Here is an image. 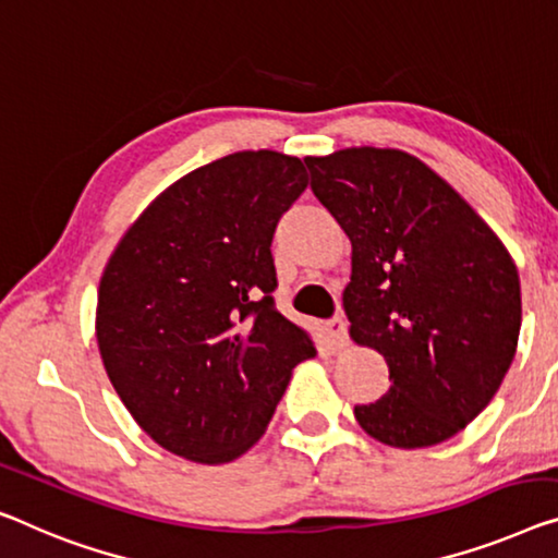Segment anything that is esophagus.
<instances>
[{"instance_id":"34e87169","label":"esophagus","mask_w":558,"mask_h":558,"mask_svg":"<svg viewBox=\"0 0 558 558\" xmlns=\"http://www.w3.org/2000/svg\"><path fill=\"white\" fill-rule=\"evenodd\" d=\"M328 332H330V340L332 345H336V351H343L348 345V326L343 318H332L328 320Z\"/></svg>"}]
</instances>
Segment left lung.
I'll return each mask as SVG.
<instances>
[{
    "label": "left lung",
    "mask_w": 558,
    "mask_h": 558,
    "mask_svg": "<svg viewBox=\"0 0 558 558\" xmlns=\"http://www.w3.org/2000/svg\"><path fill=\"white\" fill-rule=\"evenodd\" d=\"M305 165L353 247L351 338L388 365V390L355 405V421L393 448L456 436L492 403L517 355L521 282L509 251L403 149L345 147Z\"/></svg>",
    "instance_id": "8db88e82"
}]
</instances>
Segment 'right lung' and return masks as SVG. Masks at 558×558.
<instances>
[{
    "label": "right lung",
    "instance_id": "obj_1",
    "mask_svg": "<svg viewBox=\"0 0 558 558\" xmlns=\"http://www.w3.org/2000/svg\"><path fill=\"white\" fill-rule=\"evenodd\" d=\"M298 157L245 149L162 190L97 290V345L124 409L165 451L220 465L268 428L307 330L272 303L270 243L303 195Z\"/></svg>",
    "mask_w": 558,
    "mask_h": 558
}]
</instances>
